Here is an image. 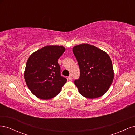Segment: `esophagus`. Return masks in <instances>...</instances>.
<instances>
[{
	"instance_id": "1",
	"label": "esophagus",
	"mask_w": 135,
	"mask_h": 135,
	"mask_svg": "<svg viewBox=\"0 0 135 135\" xmlns=\"http://www.w3.org/2000/svg\"><path fill=\"white\" fill-rule=\"evenodd\" d=\"M68 79H69V80H72V79H73V77H72V75H69V77H68Z\"/></svg>"
}]
</instances>
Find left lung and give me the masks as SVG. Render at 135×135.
<instances>
[{
  "label": "left lung",
  "instance_id": "left-lung-1",
  "mask_svg": "<svg viewBox=\"0 0 135 135\" xmlns=\"http://www.w3.org/2000/svg\"><path fill=\"white\" fill-rule=\"evenodd\" d=\"M80 77L74 80L79 92L88 99L100 97L108 91L114 79L112 60L107 53L89 44L74 46Z\"/></svg>",
  "mask_w": 135,
  "mask_h": 135
}]
</instances>
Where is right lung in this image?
<instances>
[{"label": "right lung", "mask_w": 135, "mask_h": 135, "mask_svg": "<svg viewBox=\"0 0 135 135\" xmlns=\"http://www.w3.org/2000/svg\"><path fill=\"white\" fill-rule=\"evenodd\" d=\"M65 48L47 46L31 54L27 60L24 78L30 91L40 99L49 100L60 92L67 79L61 75L58 59Z\"/></svg>", "instance_id": "obj_1"}]
</instances>
